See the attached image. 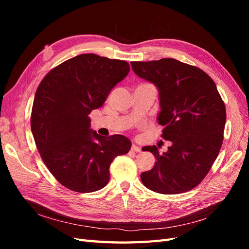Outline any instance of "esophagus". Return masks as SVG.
Listing matches in <instances>:
<instances>
[{
    "mask_svg": "<svg viewBox=\"0 0 249 249\" xmlns=\"http://www.w3.org/2000/svg\"><path fill=\"white\" fill-rule=\"evenodd\" d=\"M131 150H132V152H135V153H140L141 152V148L139 146H137V145L133 144L132 147H131Z\"/></svg>",
    "mask_w": 249,
    "mask_h": 249,
    "instance_id": "1",
    "label": "esophagus"
}]
</instances>
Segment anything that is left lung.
Listing matches in <instances>:
<instances>
[{"label": "left lung", "instance_id": "obj_1", "mask_svg": "<svg viewBox=\"0 0 249 249\" xmlns=\"http://www.w3.org/2000/svg\"><path fill=\"white\" fill-rule=\"evenodd\" d=\"M131 65L159 90L158 123L164 126L162 137L171 141L162 155L156 145L142 148L157 159L141 173L142 183L161 194L190 191L208 175L222 145L227 113L216 84L198 67L172 58Z\"/></svg>", "mask_w": 249, "mask_h": 249}]
</instances>
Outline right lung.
Returning <instances> with one entry per match:
<instances>
[{
	"label": "right lung",
	"mask_w": 249,
	"mask_h": 249,
	"mask_svg": "<svg viewBox=\"0 0 249 249\" xmlns=\"http://www.w3.org/2000/svg\"><path fill=\"white\" fill-rule=\"evenodd\" d=\"M129 71L124 60L82 54L53 69L37 88L31 113L35 144L48 169L67 189H102L114 158L129 153V139L100 136L90 129L88 116Z\"/></svg>",
	"instance_id": "1"
}]
</instances>
